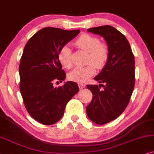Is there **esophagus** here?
Instances as JSON below:
<instances>
[{
  "label": "esophagus",
  "instance_id": "34e87169",
  "mask_svg": "<svg viewBox=\"0 0 154 154\" xmlns=\"http://www.w3.org/2000/svg\"><path fill=\"white\" fill-rule=\"evenodd\" d=\"M78 86H79V89H82L85 87V85L83 83H78Z\"/></svg>",
  "mask_w": 154,
  "mask_h": 154
}]
</instances>
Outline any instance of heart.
<instances>
[{"label":"heart","mask_w":154,"mask_h":154,"mask_svg":"<svg viewBox=\"0 0 154 154\" xmlns=\"http://www.w3.org/2000/svg\"><path fill=\"white\" fill-rule=\"evenodd\" d=\"M77 48L87 52L88 64L84 67H76L69 74V78L77 82H85L96 72V67L102 69L107 64L110 56V50L106 43L100 42L97 36L83 33L75 42ZM58 59L61 65L67 69L72 67V54L71 49L65 46L60 49Z\"/></svg>","instance_id":"heart-1"}]
</instances>
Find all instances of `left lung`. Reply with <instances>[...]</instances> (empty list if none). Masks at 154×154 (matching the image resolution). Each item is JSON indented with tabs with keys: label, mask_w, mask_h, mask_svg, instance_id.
Returning <instances> with one entry per match:
<instances>
[{
	"label": "left lung",
	"mask_w": 154,
	"mask_h": 154,
	"mask_svg": "<svg viewBox=\"0 0 154 154\" xmlns=\"http://www.w3.org/2000/svg\"><path fill=\"white\" fill-rule=\"evenodd\" d=\"M87 31L103 36L110 50L107 64L94 77L101 85H87L93 94L86 108L87 116L104 125L120 116L130 102L135 82L134 57L128 39L116 28L104 25Z\"/></svg>",
	"instance_id": "obj_1"
}]
</instances>
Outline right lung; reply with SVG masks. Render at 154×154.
Listing matches in <instances>:
<instances>
[{
	"instance_id": "right-lung-1",
	"label": "right lung",
	"mask_w": 154,
	"mask_h": 154,
	"mask_svg": "<svg viewBox=\"0 0 154 154\" xmlns=\"http://www.w3.org/2000/svg\"><path fill=\"white\" fill-rule=\"evenodd\" d=\"M79 32L45 27L24 46L19 67L20 93L29 114L45 125L58 122L67 102L79 91L74 82L58 87H53V82H62L66 76L59 61V51Z\"/></svg>"
}]
</instances>
